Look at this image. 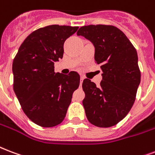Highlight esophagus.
<instances>
[{
  "label": "esophagus",
  "instance_id": "1",
  "mask_svg": "<svg viewBox=\"0 0 155 155\" xmlns=\"http://www.w3.org/2000/svg\"><path fill=\"white\" fill-rule=\"evenodd\" d=\"M84 79V76H80V86H81V84H82Z\"/></svg>",
  "mask_w": 155,
  "mask_h": 155
}]
</instances>
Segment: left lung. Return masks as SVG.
Wrapping results in <instances>:
<instances>
[{
    "label": "left lung",
    "instance_id": "1",
    "mask_svg": "<svg viewBox=\"0 0 155 155\" xmlns=\"http://www.w3.org/2000/svg\"><path fill=\"white\" fill-rule=\"evenodd\" d=\"M77 35L93 44L95 62L101 65L102 71L99 87L88 79L83 81L87 119L97 127H112L128 114L135 101L140 82L137 50L124 33L114 26H84Z\"/></svg>",
    "mask_w": 155,
    "mask_h": 155
}]
</instances>
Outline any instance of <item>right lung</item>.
Wrapping results in <instances>:
<instances>
[{
	"instance_id": "right-lung-1",
	"label": "right lung",
	"mask_w": 155,
	"mask_h": 155,
	"mask_svg": "<svg viewBox=\"0 0 155 155\" xmlns=\"http://www.w3.org/2000/svg\"><path fill=\"white\" fill-rule=\"evenodd\" d=\"M78 27L49 25L31 32L13 61V88L25 114L35 124L51 127L66 117L72 94L80 85L76 71L54 72L63 57L65 41Z\"/></svg>"
}]
</instances>
